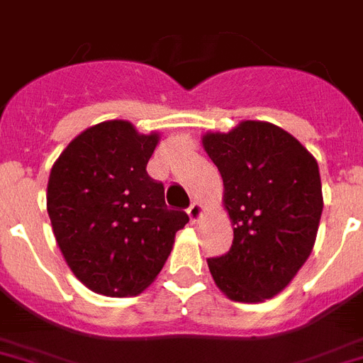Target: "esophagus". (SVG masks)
Here are the masks:
<instances>
[{"mask_svg": "<svg viewBox=\"0 0 363 363\" xmlns=\"http://www.w3.org/2000/svg\"><path fill=\"white\" fill-rule=\"evenodd\" d=\"M187 215L189 218H191V223H199L203 215V206L200 202H193L191 203V208L187 209Z\"/></svg>", "mask_w": 363, "mask_h": 363, "instance_id": "34e87169", "label": "esophagus"}]
</instances>
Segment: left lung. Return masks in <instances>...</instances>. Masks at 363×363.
Masks as SVG:
<instances>
[{
  "mask_svg": "<svg viewBox=\"0 0 363 363\" xmlns=\"http://www.w3.org/2000/svg\"><path fill=\"white\" fill-rule=\"evenodd\" d=\"M223 176L233 226L228 254L209 257L215 284L230 301L263 302L284 291L315 245L323 213L319 164L291 133L262 121L202 137Z\"/></svg>",
  "mask_w": 363,
  "mask_h": 363,
  "instance_id": "obj_1",
  "label": "left lung"
}]
</instances>
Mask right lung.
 <instances>
[{
  "instance_id": "right-lung-1",
  "label": "right lung",
  "mask_w": 363,
  "mask_h": 363,
  "mask_svg": "<svg viewBox=\"0 0 363 363\" xmlns=\"http://www.w3.org/2000/svg\"><path fill=\"white\" fill-rule=\"evenodd\" d=\"M160 133L128 121L81 131L48 179L46 206L62 257L83 286L106 296L145 291L163 269L185 211L169 209L146 172Z\"/></svg>"
}]
</instances>
